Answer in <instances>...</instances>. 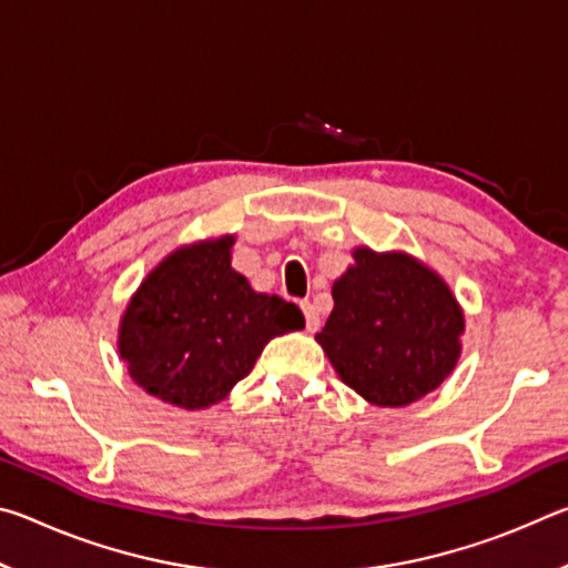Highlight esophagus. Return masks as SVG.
<instances>
[{
  "label": "esophagus",
  "mask_w": 568,
  "mask_h": 568,
  "mask_svg": "<svg viewBox=\"0 0 568 568\" xmlns=\"http://www.w3.org/2000/svg\"><path fill=\"white\" fill-rule=\"evenodd\" d=\"M301 307H303V313H305V331L307 333H315L318 331V325H321V315H318V311H315V305L313 303H301Z\"/></svg>",
  "instance_id": "34e87169"
}]
</instances>
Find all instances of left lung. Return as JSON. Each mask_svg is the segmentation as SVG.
<instances>
[{"instance_id": "1", "label": "left lung", "mask_w": 568, "mask_h": 568, "mask_svg": "<svg viewBox=\"0 0 568 568\" xmlns=\"http://www.w3.org/2000/svg\"><path fill=\"white\" fill-rule=\"evenodd\" d=\"M464 331V307L434 267L403 250L358 245L315 341L345 386L373 406L400 408L454 373Z\"/></svg>"}]
</instances>
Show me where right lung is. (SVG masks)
Listing matches in <instances>:
<instances>
[{
  "mask_svg": "<svg viewBox=\"0 0 568 568\" xmlns=\"http://www.w3.org/2000/svg\"><path fill=\"white\" fill-rule=\"evenodd\" d=\"M235 235L180 245L152 267L118 331L130 378L170 406L200 410L243 381L275 335L301 331V307L240 275Z\"/></svg>",
  "mask_w": 568,
  "mask_h": 568,
  "instance_id": "1",
  "label": "right lung"
}]
</instances>
